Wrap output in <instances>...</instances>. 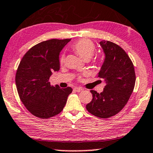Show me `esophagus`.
I'll use <instances>...</instances> for the list:
<instances>
[{"instance_id":"esophagus-1","label":"esophagus","mask_w":153,"mask_h":153,"mask_svg":"<svg viewBox=\"0 0 153 153\" xmlns=\"http://www.w3.org/2000/svg\"><path fill=\"white\" fill-rule=\"evenodd\" d=\"M84 89H82V88H80V87H75L74 88V91L78 92V93H79V92H82L83 91Z\"/></svg>"}]
</instances>
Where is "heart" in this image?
Here are the masks:
<instances>
[{
    "mask_svg": "<svg viewBox=\"0 0 153 153\" xmlns=\"http://www.w3.org/2000/svg\"><path fill=\"white\" fill-rule=\"evenodd\" d=\"M74 52L78 55L83 60H87L91 58L95 51V45L93 41L87 38H82L76 41L72 45ZM65 59L61 57L60 59V65H63Z\"/></svg>",
    "mask_w": 153,
    "mask_h": 153,
    "instance_id": "b5f03b06",
    "label": "heart"
}]
</instances>
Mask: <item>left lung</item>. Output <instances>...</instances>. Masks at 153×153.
<instances>
[{
	"mask_svg": "<svg viewBox=\"0 0 153 153\" xmlns=\"http://www.w3.org/2000/svg\"><path fill=\"white\" fill-rule=\"evenodd\" d=\"M105 60L97 77L105 82L103 91H91V102L86 105L90 113L100 118H108L124 108L133 91L135 83L134 65L126 51L117 44L102 40Z\"/></svg>",
	"mask_w": 153,
	"mask_h": 153,
	"instance_id": "1",
	"label": "left lung"
}]
</instances>
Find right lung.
<instances>
[{
    "label": "right lung",
    "instance_id": "1",
    "mask_svg": "<svg viewBox=\"0 0 153 153\" xmlns=\"http://www.w3.org/2000/svg\"><path fill=\"white\" fill-rule=\"evenodd\" d=\"M71 39H51L38 43L24 55L16 74L20 99L34 116L52 117L63 110L71 87L51 85L49 79L60 70L59 55Z\"/></svg>",
    "mask_w": 153,
    "mask_h": 153
}]
</instances>
